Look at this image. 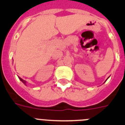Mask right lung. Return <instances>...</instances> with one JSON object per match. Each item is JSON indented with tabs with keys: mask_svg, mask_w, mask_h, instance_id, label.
I'll use <instances>...</instances> for the list:
<instances>
[{
	"mask_svg": "<svg viewBox=\"0 0 125 125\" xmlns=\"http://www.w3.org/2000/svg\"><path fill=\"white\" fill-rule=\"evenodd\" d=\"M19 79H20V81H21V82H23V83H24L25 85H26V81H25L24 80H23V79H21V77H19Z\"/></svg>",
	"mask_w": 125,
	"mask_h": 125,
	"instance_id": "1",
	"label": "right lung"
}]
</instances>
